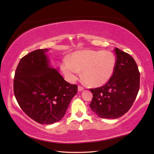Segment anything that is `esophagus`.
Listing matches in <instances>:
<instances>
[{
    "label": "esophagus",
    "instance_id": "34e87169",
    "mask_svg": "<svg viewBox=\"0 0 154 154\" xmlns=\"http://www.w3.org/2000/svg\"><path fill=\"white\" fill-rule=\"evenodd\" d=\"M83 90H84V87L83 86H81V85L78 86V91H82Z\"/></svg>",
    "mask_w": 154,
    "mask_h": 154
}]
</instances>
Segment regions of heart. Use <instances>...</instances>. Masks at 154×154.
Here are the masks:
<instances>
[{"label":"heart","mask_w":154,"mask_h":154,"mask_svg":"<svg viewBox=\"0 0 154 154\" xmlns=\"http://www.w3.org/2000/svg\"><path fill=\"white\" fill-rule=\"evenodd\" d=\"M116 65V57L112 52L83 50L72 54L61 67L69 80H76L79 71H83L84 81L90 86L98 87L110 80Z\"/></svg>","instance_id":"b5f03b06"}]
</instances>
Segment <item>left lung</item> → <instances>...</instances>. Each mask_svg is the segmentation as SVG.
Returning a JSON list of instances; mask_svg holds the SVG:
<instances>
[{"label":"left lung","mask_w":154,"mask_h":154,"mask_svg":"<svg viewBox=\"0 0 154 154\" xmlns=\"http://www.w3.org/2000/svg\"><path fill=\"white\" fill-rule=\"evenodd\" d=\"M116 65L110 80L103 87L90 89L89 106L102 119H117L130 110L140 89V72L134 58L115 48Z\"/></svg>","instance_id":"8db88e82"}]
</instances>
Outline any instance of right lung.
Masks as SVG:
<instances>
[{"label": "right lung", "mask_w": 154, "mask_h": 154, "mask_svg": "<svg viewBox=\"0 0 154 154\" xmlns=\"http://www.w3.org/2000/svg\"><path fill=\"white\" fill-rule=\"evenodd\" d=\"M47 50H34L21 59L15 71L14 93L26 115L38 123L50 124L64 116L77 85L50 67Z\"/></svg>", "instance_id": "obj_1"}]
</instances>
